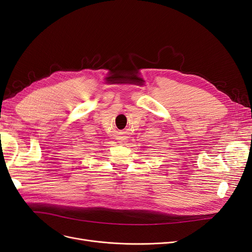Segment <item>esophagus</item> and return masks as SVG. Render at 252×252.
I'll return each instance as SVG.
<instances>
[{
	"label": "esophagus",
	"mask_w": 252,
	"mask_h": 252,
	"mask_svg": "<svg viewBox=\"0 0 252 252\" xmlns=\"http://www.w3.org/2000/svg\"><path fill=\"white\" fill-rule=\"evenodd\" d=\"M117 140L119 141L120 144H123L126 142L127 136L124 134V132H119V135L117 136Z\"/></svg>",
	"instance_id": "esophagus-1"
}]
</instances>
